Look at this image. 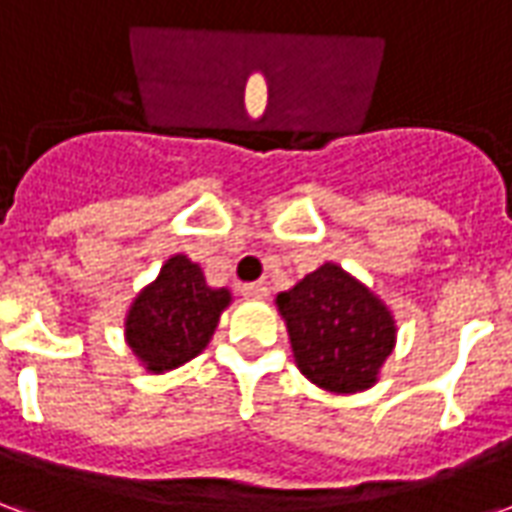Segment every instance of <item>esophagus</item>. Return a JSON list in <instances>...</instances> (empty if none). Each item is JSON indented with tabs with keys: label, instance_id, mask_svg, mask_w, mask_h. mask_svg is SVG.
Wrapping results in <instances>:
<instances>
[{
	"label": "esophagus",
	"instance_id": "34e87169",
	"mask_svg": "<svg viewBox=\"0 0 512 512\" xmlns=\"http://www.w3.org/2000/svg\"><path fill=\"white\" fill-rule=\"evenodd\" d=\"M241 296H244V299L260 301L268 296V288L266 285H260V282H246V285H241Z\"/></svg>",
	"mask_w": 512,
	"mask_h": 512
}]
</instances>
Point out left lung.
Here are the masks:
<instances>
[{
    "instance_id": "left-lung-1",
    "label": "left lung",
    "mask_w": 512,
    "mask_h": 512,
    "mask_svg": "<svg viewBox=\"0 0 512 512\" xmlns=\"http://www.w3.org/2000/svg\"><path fill=\"white\" fill-rule=\"evenodd\" d=\"M277 307L288 323L296 365L312 384L337 395L376 384L395 345V321L362 282L323 263L279 293Z\"/></svg>"
}]
</instances>
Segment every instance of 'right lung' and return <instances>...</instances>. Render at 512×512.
<instances>
[{
	"label": "right lung",
	"instance_id": "obj_1",
	"mask_svg": "<svg viewBox=\"0 0 512 512\" xmlns=\"http://www.w3.org/2000/svg\"><path fill=\"white\" fill-rule=\"evenodd\" d=\"M227 304L230 290L211 288L197 263L186 255L169 257L156 282L147 285L128 310V348L147 370H172L208 345Z\"/></svg>",
	"mask_w": 512,
	"mask_h": 512
}]
</instances>
